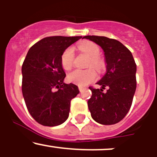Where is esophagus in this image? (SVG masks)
Returning a JSON list of instances; mask_svg holds the SVG:
<instances>
[{
	"instance_id": "34e87169",
	"label": "esophagus",
	"mask_w": 157,
	"mask_h": 157,
	"mask_svg": "<svg viewBox=\"0 0 157 157\" xmlns=\"http://www.w3.org/2000/svg\"><path fill=\"white\" fill-rule=\"evenodd\" d=\"M86 87H84V86H79V90H80V92H83V90H86Z\"/></svg>"
}]
</instances>
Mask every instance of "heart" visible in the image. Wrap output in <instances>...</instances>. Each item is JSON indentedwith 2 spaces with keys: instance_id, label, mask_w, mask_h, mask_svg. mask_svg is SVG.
I'll use <instances>...</instances> for the list:
<instances>
[{
  "instance_id": "obj_1",
  "label": "heart",
  "mask_w": 157,
  "mask_h": 157,
  "mask_svg": "<svg viewBox=\"0 0 157 157\" xmlns=\"http://www.w3.org/2000/svg\"><path fill=\"white\" fill-rule=\"evenodd\" d=\"M79 49L86 53L90 57L89 67H95L98 71H101L104 67V62L100 58V49L96 44L92 42H80L77 45ZM74 52L72 47H68L64 51L61 56V64L65 71H68L72 67L74 62ZM96 78V73L94 69L89 68L86 70H74L67 75V80L71 83L78 86H86Z\"/></svg>"
}]
</instances>
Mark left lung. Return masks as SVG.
Segmentation results:
<instances>
[{
	"label": "left lung",
	"instance_id": "left-lung-1",
	"mask_svg": "<svg viewBox=\"0 0 157 157\" xmlns=\"http://www.w3.org/2000/svg\"><path fill=\"white\" fill-rule=\"evenodd\" d=\"M102 48L106 64V73L97 84L102 88L89 87L92 96L88 108L92 118L101 124L109 125L119 122L131 106L137 86V66L131 52L122 43L105 36H86ZM108 86L106 93L102 88Z\"/></svg>",
	"mask_w": 157,
	"mask_h": 157
}]
</instances>
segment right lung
<instances>
[{
  "label": "right lung",
  "mask_w": 157,
  "mask_h": 157,
  "mask_svg": "<svg viewBox=\"0 0 157 157\" xmlns=\"http://www.w3.org/2000/svg\"><path fill=\"white\" fill-rule=\"evenodd\" d=\"M81 36H51L29 48L22 66V92L28 111L44 126H57L69 116L71 101L80 93L73 83L66 84L61 56Z\"/></svg>",
  "instance_id": "obj_1"
}]
</instances>
